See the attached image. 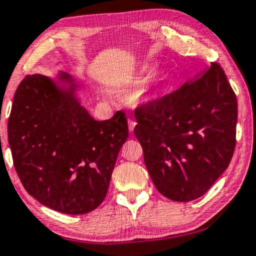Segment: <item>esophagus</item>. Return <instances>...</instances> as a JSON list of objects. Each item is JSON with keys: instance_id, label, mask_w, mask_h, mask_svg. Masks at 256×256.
I'll return each instance as SVG.
<instances>
[{"instance_id": "34e87169", "label": "esophagus", "mask_w": 256, "mask_h": 256, "mask_svg": "<svg viewBox=\"0 0 256 256\" xmlns=\"http://www.w3.org/2000/svg\"><path fill=\"white\" fill-rule=\"evenodd\" d=\"M136 122L134 120H132V118H128V127H129V132H133L134 130V127H136Z\"/></svg>"}]
</instances>
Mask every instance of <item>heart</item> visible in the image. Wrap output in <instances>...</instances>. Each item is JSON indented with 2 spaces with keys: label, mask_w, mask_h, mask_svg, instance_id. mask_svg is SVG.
I'll return each mask as SVG.
<instances>
[{
  "label": "heart",
  "mask_w": 256,
  "mask_h": 256,
  "mask_svg": "<svg viewBox=\"0 0 256 256\" xmlns=\"http://www.w3.org/2000/svg\"><path fill=\"white\" fill-rule=\"evenodd\" d=\"M157 93V81H152L148 84L142 86V88L136 90H132L129 93V99L133 102H146V100H150L151 98H154Z\"/></svg>",
  "instance_id": "b5f03b06"
}]
</instances>
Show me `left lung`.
I'll return each mask as SVG.
<instances>
[{"mask_svg": "<svg viewBox=\"0 0 256 256\" xmlns=\"http://www.w3.org/2000/svg\"><path fill=\"white\" fill-rule=\"evenodd\" d=\"M237 98L222 68L139 105L134 134L154 186L176 202L200 198L226 170L236 148Z\"/></svg>", "mask_w": 256, "mask_h": 256, "instance_id": "obj_1", "label": "left lung"}]
</instances>
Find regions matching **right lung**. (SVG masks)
Returning a JSON list of instances; mask_svg holds the SVG:
<instances>
[{"mask_svg":"<svg viewBox=\"0 0 256 256\" xmlns=\"http://www.w3.org/2000/svg\"><path fill=\"white\" fill-rule=\"evenodd\" d=\"M127 138L123 111L96 120L74 88L62 90L43 74H28L14 94L8 120L14 168L28 194L53 210L87 214L102 204Z\"/></svg>","mask_w":256,"mask_h":256,"instance_id":"add662e5","label":"right lung"}]
</instances>
